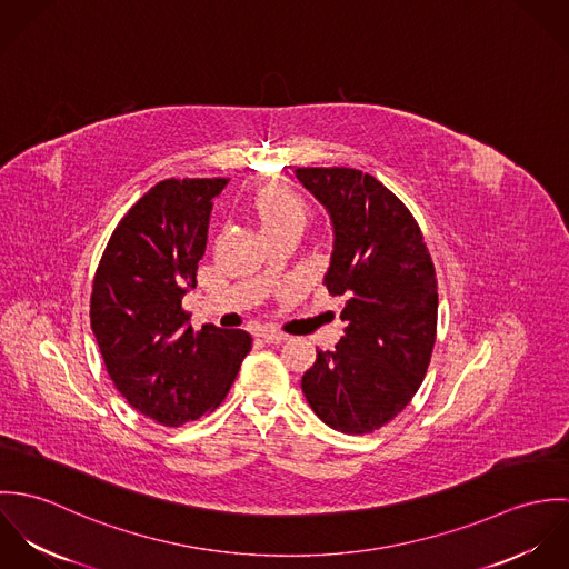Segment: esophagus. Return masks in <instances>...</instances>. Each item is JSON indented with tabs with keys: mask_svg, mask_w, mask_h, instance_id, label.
<instances>
[{
	"mask_svg": "<svg viewBox=\"0 0 569 569\" xmlns=\"http://www.w3.org/2000/svg\"><path fill=\"white\" fill-rule=\"evenodd\" d=\"M260 337H262V341H264V343H271V346H278V343L287 341V335L276 332V330H262V332H260Z\"/></svg>",
	"mask_w": 569,
	"mask_h": 569,
	"instance_id": "1",
	"label": "esophagus"
}]
</instances>
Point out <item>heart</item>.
<instances>
[{"label": "heart", "instance_id": "obj_1", "mask_svg": "<svg viewBox=\"0 0 569 569\" xmlns=\"http://www.w3.org/2000/svg\"><path fill=\"white\" fill-rule=\"evenodd\" d=\"M253 210H256V217L264 232H273L278 228L293 226V223H298V226L305 223L302 203L293 194H289L280 188L262 190L253 201Z\"/></svg>", "mask_w": 569, "mask_h": 569}]
</instances>
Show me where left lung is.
I'll list each match as a JSON object with an SVG mask.
<instances>
[{
  "instance_id": "left-lung-1",
  "label": "left lung",
  "mask_w": 569,
  "mask_h": 569,
  "mask_svg": "<svg viewBox=\"0 0 569 569\" xmlns=\"http://www.w3.org/2000/svg\"><path fill=\"white\" fill-rule=\"evenodd\" d=\"M296 177L330 217L325 284L343 298V337L318 350L302 392L328 427L370 433L401 413L425 379L438 320L433 262L406 203L372 174L332 166L298 168Z\"/></svg>"
}]
</instances>
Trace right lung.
<instances>
[{
  "label": "right lung",
  "mask_w": 569,
  "mask_h": 569,
  "mask_svg": "<svg viewBox=\"0 0 569 569\" xmlns=\"http://www.w3.org/2000/svg\"><path fill=\"white\" fill-rule=\"evenodd\" d=\"M228 181L156 183L122 217L93 276L89 318L107 372L129 406L166 427L221 406L251 350L249 332L194 330L181 309Z\"/></svg>",
  "instance_id": "obj_1"
}]
</instances>
